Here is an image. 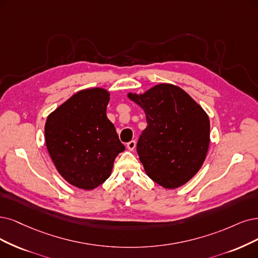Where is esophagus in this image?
Here are the masks:
<instances>
[{
    "label": "esophagus",
    "instance_id": "obj_1",
    "mask_svg": "<svg viewBox=\"0 0 258 258\" xmlns=\"http://www.w3.org/2000/svg\"><path fill=\"white\" fill-rule=\"evenodd\" d=\"M126 148L130 150V151H133L135 148H136V141L135 140H132L130 141L128 144L126 145Z\"/></svg>",
    "mask_w": 258,
    "mask_h": 258
}]
</instances>
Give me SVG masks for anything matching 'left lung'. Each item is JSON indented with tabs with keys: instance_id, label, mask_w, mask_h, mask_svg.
Here are the masks:
<instances>
[{
	"instance_id": "1",
	"label": "left lung",
	"mask_w": 258,
	"mask_h": 258,
	"mask_svg": "<svg viewBox=\"0 0 258 258\" xmlns=\"http://www.w3.org/2000/svg\"><path fill=\"white\" fill-rule=\"evenodd\" d=\"M144 109L148 126L137 144L146 173L166 189L186 184L201 169L211 141L206 111L172 84H158L144 93H127Z\"/></svg>"
}]
</instances>
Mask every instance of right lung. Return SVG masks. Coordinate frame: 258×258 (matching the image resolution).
<instances>
[{
    "label": "right lung",
    "mask_w": 258,
    "mask_h": 258,
    "mask_svg": "<svg viewBox=\"0 0 258 258\" xmlns=\"http://www.w3.org/2000/svg\"><path fill=\"white\" fill-rule=\"evenodd\" d=\"M110 93L104 88L74 93L46 118V149L58 173L74 187L92 190L106 180L124 151L106 116Z\"/></svg>",
    "instance_id": "1"
}]
</instances>
